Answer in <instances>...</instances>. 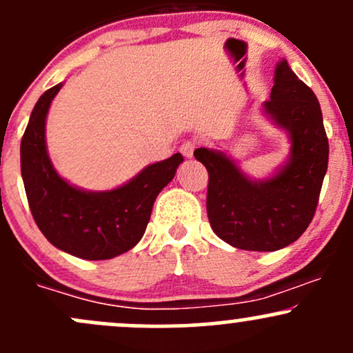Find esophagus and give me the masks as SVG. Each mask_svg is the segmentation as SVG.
<instances>
[{
	"label": "esophagus",
	"instance_id": "34e87169",
	"mask_svg": "<svg viewBox=\"0 0 353 353\" xmlns=\"http://www.w3.org/2000/svg\"><path fill=\"white\" fill-rule=\"evenodd\" d=\"M194 148H196L194 140H186V142H183V145H181V154H183L184 157H192Z\"/></svg>",
	"mask_w": 353,
	"mask_h": 353
}]
</instances>
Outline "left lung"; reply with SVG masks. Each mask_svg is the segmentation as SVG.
<instances>
[{
    "instance_id": "8db88e82",
    "label": "left lung",
    "mask_w": 353,
    "mask_h": 353,
    "mask_svg": "<svg viewBox=\"0 0 353 353\" xmlns=\"http://www.w3.org/2000/svg\"><path fill=\"white\" fill-rule=\"evenodd\" d=\"M262 108L291 142L288 161L272 176L252 179L213 148H196L194 157L210 174L206 210L213 232L235 248L274 252L296 242L313 220L330 150L320 103L285 59L277 62Z\"/></svg>"
}]
</instances>
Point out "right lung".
I'll return each mask as SVG.
<instances>
[{"label":"right lung","instance_id":"1","mask_svg":"<svg viewBox=\"0 0 353 353\" xmlns=\"http://www.w3.org/2000/svg\"><path fill=\"white\" fill-rule=\"evenodd\" d=\"M61 88L62 83L40 96L21 139V177L30 211L43 236L59 250L86 261H106L140 242L155 198L184 159L174 154L110 191L72 186L54 169L46 142L47 113Z\"/></svg>","mask_w":353,"mask_h":353}]
</instances>
